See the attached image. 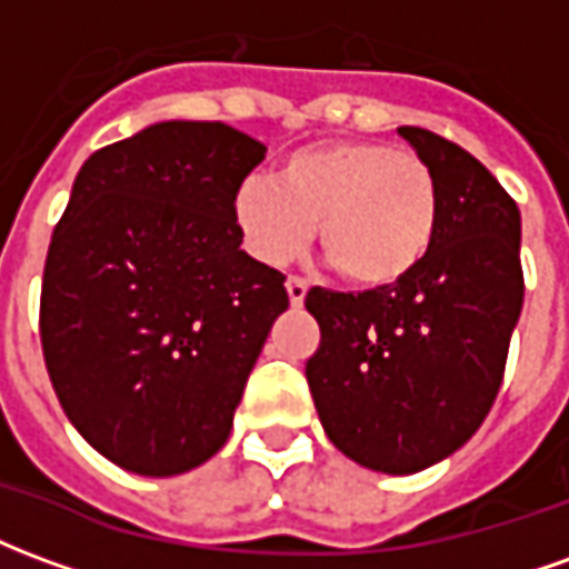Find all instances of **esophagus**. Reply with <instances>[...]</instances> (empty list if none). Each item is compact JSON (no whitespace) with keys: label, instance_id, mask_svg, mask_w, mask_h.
<instances>
[{"label":"esophagus","instance_id":"1","mask_svg":"<svg viewBox=\"0 0 569 569\" xmlns=\"http://www.w3.org/2000/svg\"><path fill=\"white\" fill-rule=\"evenodd\" d=\"M286 292H289V301L298 308V305L305 301V296H308V280H301V277H289V280H286Z\"/></svg>","mask_w":569,"mask_h":569}]
</instances>
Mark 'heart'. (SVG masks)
I'll list each match as a JSON object with an SVG mask.
<instances>
[{"mask_svg":"<svg viewBox=\"0 0 569 569\" xmlns=\"http://www.w3.org/2000/svg\"><path fill=\"white\" fill-rule=\"evenodd\" d=\"M231 216L247 249L283 264L317 224L322 252L350 283L390 289L427 261L441 219L436 173L387 142L332 140L292 151L277 182L249 176Z\"/></svg>","mask_w":569,"mask_h":569,"instance_id":"heart-1","label":"heart"}]
</instances>
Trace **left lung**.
Listing matches in <instances>:
<instances>
[{
	"mask_svg": "<svg viewBox=\"0 0 569 569\" xmlns=\"http://www.w3.org/2000/svg\"><path fill=\"white\" fill-rule=\"evenodd\" d=\"M399 137L432 167L441 219L427 261L369 292L313 286L308 383L326 436L375 472L411 476L476 436L500 393L525 305L521 212L481 161L423 128Z\"/></svg>",
	"mask_w": 569,
	"mask_h": 569,
	"instance_id": "8db88e82",
	"label": "left lung"
}]
</instances>
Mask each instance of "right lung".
I'll list each match as a JSON object with an SVG mask.
<instances>
[{"mask_svg":"<svg viewBox=\"0 0 569 569\" xmlns=\"http://www.w3.org/2000/svg\"><path fill=\"white\" fill-rule=\"evenodd\" d=\"M264 151L222 121H161L72 182L44 259V366L81 439L128 472L179 476L222 448L289 308L231 216Z\"/></svg>","mask_w":569,"mask_h":569,"instance_id":"obj_1","label":"right lung"}]
</instances>
